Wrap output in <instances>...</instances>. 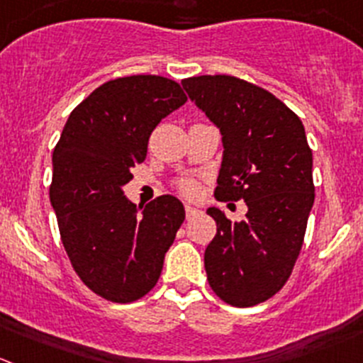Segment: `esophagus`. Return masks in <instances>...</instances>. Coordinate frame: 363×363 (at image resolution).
<instances>
[{
    "instance_id": "34e87169",
    "label": "esophagus",
    "mask_w": 363,
    "mask_h": 363,
    "mask_svg": "<svg viewBox=\"0 0 363 363\" xmlns=\"http://www.w3.org/2000/svg\"><path fill=\"white\" fill-rule=\"evenodd\" d=\"M199 210L198 208H194V206H185V213H187V217H192V216H196V213H198Z\"/></svg>"
}]
</instances>
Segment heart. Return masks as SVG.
<instances>
[{
    "mask_svg": "<svg viewBox=\"0 0 363 363\" xmlns=\"http://www.w3.org/2000/svg\"><path fill=\"white\" fill-rule=\"evenodd\" d=\"M179 189H182V192H184L185 196H196L199 191L198 184L192 182V179H184V182L179 184Z\"/></svg>",
    "mask_w": 363,
    "mask_h": 363,
    "instance_id": "1",
    "label": "heart"
}]
</instances>
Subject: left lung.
<instances>
[{
  "label": "left lung",
  "instance_id": "8db88e82",
  "mask_svg": "<svg viewBox=\"0 0 363 363\" xmlns=\"http://www.w3.org/2000/svg\"><path fill=\"white\" fill-rule=\"evenodd\" d=\"M182 85L223 135L216 199L247 205L240 223L206 210L217 224L206 278L228 305H258L285 285L305 239L315 198L305 128L276 96L235 76H194Z\"/></svg>",
  "mask_w": 363,
  "mask_h": 363
}]
</instances>
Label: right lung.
<instances>
[{"label":"right lung","instance_id":"right-lung-1","mask_svg":"<svg viewBox=\"0 0 363 363\" xmlns=\"http://www.w3.org/2000/svg\"><path fill=\"white\" fill-rule=\"evenodd\" d=\"M185 101L164 76L110 80L72 110L55 146L50 199L62 244L82 281L112 303L137 301L157 285L185 219L174 196L139 213L123 192L151 132Z\"/></svg>","mask_w":363,"mask_h":363}]
</instances>
